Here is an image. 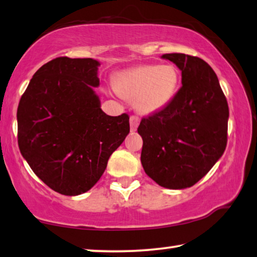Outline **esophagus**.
<instances>
[{
  "label": "esophagus",
  "instance_id": "esophagus-1",
  "mask_svg": "<svg viewBox=\"0 0 257 257\" xmlns=\"http://www.w3.org/2000/svg\"><path fill=\"white\" fill-rule=\"evenodd\" d=\"M140 122H141L140 116H137V115L130 116V129H132V132H135L137 127H139Z\"/></svg>",
  "mask_w": 257,
  "mask_h": 257
}]
</instances>
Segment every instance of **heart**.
Wrapping results in <instances>:
<instances>
[{
    "label": "heart",
    "instance_id": "obj_1",
    "mask_svg": "<svg viewBox=\"0 0 257 257\" xmlns=\"http://www.w3.org/2000/svg\"><path fill=\"white\" fill-rule=\"evenodd\" d=\"M179 71L172 64L139 66L121 72L114 87L118 94L135 99L140 112L151 113L165 107L177 93Z\"/></svg>",
    "mask_w": 257,
    "mask_h": 257
}]
</instances>
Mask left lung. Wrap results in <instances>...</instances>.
<instances>
[{"instance_id": "obj_1", "label": "left lung", "mask_w": 257, "mask_h": 257, "mask_svg": "<svg viewBox=\"0 0 257 257\" xmlns=\"http://www.w3.org/2000/svg\"><path fill=\"white\" fill-rule=\"evenodd\" d=\"M163 57L181 70L182 86L163 109L142 118L141 162L159 186L183 189L200 181L224 153L228 105L204 60L181 53Z\"/></svg>"}]
</instances>
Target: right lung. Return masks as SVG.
I'll return each mask as SVG.
<instances>
[{"label": "right lung", "instance_id": "right-lung-1", "mask_svg": "<svg viewBox=\"0 0 257 257\" xmlns=\"http://www.w3.org/2000/svg\"><path fill=\"white\" fill-rule=\"evenodd\" d=\"M99 62L56 57L30 80L17 109L18 147L34 174L56 193L90 190L129 134V115L109 116L94 91Z\"/></svg>", "mask_w": 257, "mask_h": 257}]
</instances>
